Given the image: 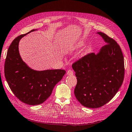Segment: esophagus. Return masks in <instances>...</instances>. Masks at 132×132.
<instances>
[{"label":"esophagus","instance_id":"esophagus-1","mask_svg":"<svg viewBox=\"0 0 132 132\" xmlns=\"http://www.w3.org/2000/svg\"><path fill=\"white\" fill-rule=\"evenodd\" d=\"M73 74V72L72 71V70H69L68 71H67V75H72Z\"/></svg>","mask_w":132,"mask_h":132}]
</instances>
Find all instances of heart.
I'll return each instance as SVG.
<instances>
[{"label": "heart", "instance_id": "heart-1", "mask_svg": "<svg viewBox=\"0 0 132 132\" xmlns=\"http://www.w3.org/2000/svg\"><path fill=\"white\" fill-rule=\"evenodd\" d=\"M82 45V42H78L75 46H73L72 47V49H74V48H76V47H80V46H81Z\"/></svg>", "mask_w": 132, "mask_h": 132}]
</instances>
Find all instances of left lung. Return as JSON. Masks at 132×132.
I'll use <instances>...</instances> for the list:
<instances>
[{
    "instance_id": "left-lung-1",
    "label": "left lung",
    "mask_w": 132,
    "mask_h": 132,
    "mask_svg": "<svg viewBox=\"0 0 132 132\" xmlns=\"http://www.w3.org/2000/svg\"><path fill=\"white\" fill-rule=\"evenodd\" d=\"M97 33L106 44L100 52L89 53L72 64L77 77L74 94L83 106L97 108L113 98L124 77V56L119 45L106 34Z\"/></svg>"
}]
</instances>
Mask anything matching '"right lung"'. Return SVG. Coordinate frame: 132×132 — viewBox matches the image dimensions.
Masks as SVG:
<instances>
[{
    "label": "right lung",
    "instance_id": "obj_1",
    "mask_svg": "<svg viewBox=\"0 0 132 132\" xmlns=\"http://www.w3.org/2000/svg\"><path fill=\"white\" fill-rule=\"evenodd\" d=\"M18 36L8 50L4 75L10 89L17 98L31 105L43 103L51 95L54 87L62 79L65 70H33L23 61L19 53L20 39L28 33Z\"/></svg>",
    "mask_w": 132,
    "mask_h": 132
}]
</instances>
